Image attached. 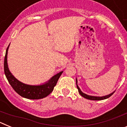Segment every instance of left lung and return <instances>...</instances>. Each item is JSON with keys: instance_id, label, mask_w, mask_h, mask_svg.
I'll return each instance as SVG.
<instances>
[{"instance_id": "left-lung-1", "label": "left lung", "mask_w": 127, "mask_h": 127, "mask_svg": "<svg viewBox=\"0 0 127 127\" xmlns=\"http://www.w3.org/2000/svg\"><path fill=\"white\" fill-rule=\"evenodd\" d=\"M77 79H76V86H77V89H78V92H79V94L81 95L82 97H83L84 98H86V99L92 100H101L106 99V98H109V97H111V95L114 93V92H113L112 94H109V95H105V96H104V97H95V96H90V95H86V94H84V93L82 92L81 91L80 88H79V86H77Z\"/></svg>"}]
</instances>
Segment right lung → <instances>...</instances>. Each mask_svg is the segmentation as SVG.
<instances>
[{
    "mask_svg": "<svg viewBox=\"0 0 127 127\" xmlns=\"http://www.w3.org/2000/svg\"><path fill=\"white\" fill-rule=\"evenodd\" d=\"M8 48L9 46L7 48L5 58H4V73L6 76L7 79L16 92L19 94L20 96L29 99H40V98H44L50 95L53 90L54 87L57 85V81L63 72H60L55 76H54L48 83L42 85L32 86V85H28L22 83V82L19 81L16 79L10 72L8 69L7 63V55Z\"/></svg>",
    "mask_w": 127,
    "mask_h": 127,
    "instance_id": "right-lung-1",
    "label": "right lung"
}]
</instances>
